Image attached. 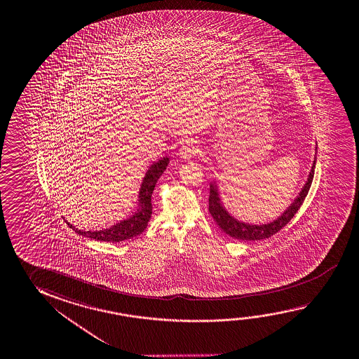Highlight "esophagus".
<instances>
[{"mask_svg":"<svg viewBox=\"0 0 359 359\" xmlns=\"http://www.w3.org/2000/svg\"><path fill=\"white\" fill-rule=\"evenodd\" d=\"M199 153V149L196 147L193 140H187V142L182 144V147L179 150V155L180 158L185 160H190L191 158H194L195 155H198Z\"/></svg>","mask_w":359,"mask_h":359,"instance_id":"34e87169","label":"esophagus"}]
</instances>
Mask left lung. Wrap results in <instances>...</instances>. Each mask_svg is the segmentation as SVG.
Wrapping results in <instances>:
<instances>
[{
  "label": "left lung",
  "instance_id": "obj_1",
  "mask_svg": "<svg viewBox=\"0 0 359 359\" xmlns=\"http://www.w3.org/2000/svg\"><path fill=\"white\" fill-rule=\"evenodd\" d=\"M317 149L318 147H316V155H314V160H313L309 175L306 177V184L303 185L302 190L295 196V199L292 201V204H289L288 208L271 223H245V222L233 217L226 210V208L224 206L217 182L214 180V182H210L209 212L212 214L215 223L219 225V228L223 230L225 234H228L234 239H241V241H262V239H266V238L278 233L279 230L282 229L283 226H285L292 220V217L295 215V212H298V209L303 204V201L308 195L311 182H313V177H314V169H316V161H317Z\"/></svg>",
  "mask_w": 359,
  "mask_h": 359
}]
</instances>
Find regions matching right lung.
I'll return each mask as SVG.
<instances>
[{
    "instance_id": "right-lung-1",
    "label": "right lung",
    "mask_w": 359,
    "mask_h": 359,
    "mask_svg": "<svg viewBox=\"0 0 359 359\" xmlns=\"http://www.w3.org/2000/svg\"><path fill=\"white\" fill-rule=\"evenodd\" d=\"M169 161H170V158L164 156L149 166L147 174L142 179L140 190H139L136 212L131 217L114 224L107 229L95 230V231L76 229L67 220H66V223L67 225H70L71 229L75 230L77 234L91 238L95 241L118 243V241H128V239L142 234V231L147 229V223H149V220L151 217V212H153L151 195H153L154 189H155V185L159 180V177L163 175L166 166L169 165Z\"/></svg>"
}]
</instances>
